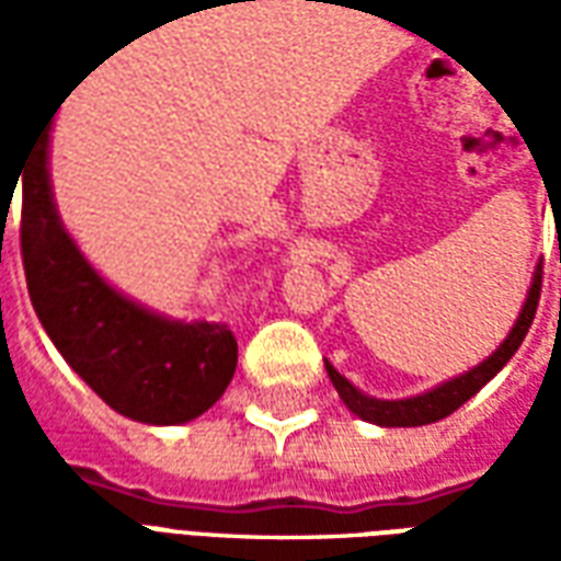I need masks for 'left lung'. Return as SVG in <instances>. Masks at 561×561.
I'll list each match as a JSON object with an SVG mask.
<instances>
[{"instance_id":"left-lung-1","label":"left lung","mask_w":561,"mask_h":561,"mask_svg":"<svg viewBox=\"0 0 561 561\" xmlns=\"http://www.w3.org/2000/svg\"><path fill=\"white\" fill-rule=\"evenodd\" d=\"M541 273L543 267L538 264L535 279H531L529 297H526V306H523V312H519L514 330L507 333V340L502 342L481 366H474L466 376L454 378V381H445V385H438V388L430 390V393H421V397H412V400H373V397H366V393H360V390L354 388L348 378H342L340 373L330 366V360H324L333 388H336L342 402H345L357 417H364V421L369 423H378V426H423V423H435L442 421V417H447V414H454L462 402H469L471 397H474V393H478V390H481L483 385L514 357V352L519 348V342L526 340L531 321H535V312H538V300H541Z\"/></svg>"}]
</instances>
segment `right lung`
<instances>
[{
	"label": "right lung",
	"instance_id": "right-lung-1",
	"mask_svg": "<svg viewBox=\"0 0 561 561\" xmlns=\"http://www.w3.org/2000/svg\"><path fill=\"white\" fill-rule=\"evenodd\" d=\"M20 173L26 288L35 316L68 366L131 421L168 426L207 412L237 369V340L228 324H183L152 316L87 264L56 216L47 180V128Z\"/></svg>",
	"mask_w": 561,
	"mask_h": 561
}]
</instances>
